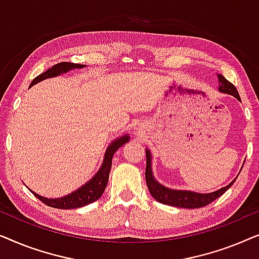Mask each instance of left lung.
Instances as JSON below:
<instances>
[{"mask_svg":"<svg viewBox=\"0 0 259 259\" xmlns=\"http://www.w3.org/2000/svg\"><path fill=\"white\" fill-rule=\"evenodd\" d=\"M218 79L219 91L223 92V93L231 94L235 98L238 99V100H240L238 91H237V88L233 86L229 80H226L223 75H218ZM145 178H146L148 191H150L152 197H153L155 200H158L159 203L161 204L171 205V206L183 208H198L206 206V205L221 197L223 193H225L226 191L232 186V184L235 183L236 180L235 179L231 184H229L228 186L223 187V189L215 191V192L206 194L191 192V191H177L166 189V187L160 185L158 182H155L153 176H152L151 154L148 151H146V171H145Z\"/></svg>","mask_w":259,"mask_h":259,"instance_id":"1","label":"left lung"}]
</instances>
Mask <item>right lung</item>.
<instances>
[{"instance_id":"1","label":"right lung","mask_w":259,"mask_h":259,"mask_svg":"<svg viewBox=\"0 0 259 259\" xmlns=\"http://www.w3.org/2000/svg\"><path fill=\"white\" fill-rule=\"evenodd\" d=\"M82 67L83 65L72 63V62L56 63V65L52 67V68L47 69L46 72L35 77V79L31 81L30 86L40 82L42 80L48 79V77H53V76L60 75L61 73L68 72L69 69L82 68ZM127 141H128V137L125 136L120 138L118 140H115L114 143H112L111 146L107 148V151H106L104 164H102L100 171H99L97 175L94 176V178H92L86 185L80 187V189L75 191V192L70 193L69 196L59 198V199H47V198L41 197L38 196V194L33 192L35 194V197H37V199H40L42 203L48 205V206L55 207V208H62V210L81 207V206H84V205L93 203V201L99 199V198L102 196L106 186H107L109 171H111V166H112L113 154L115 153V151L118 150L120 146H122V145L127 143Z\"/></svg>"}]
</instances>
